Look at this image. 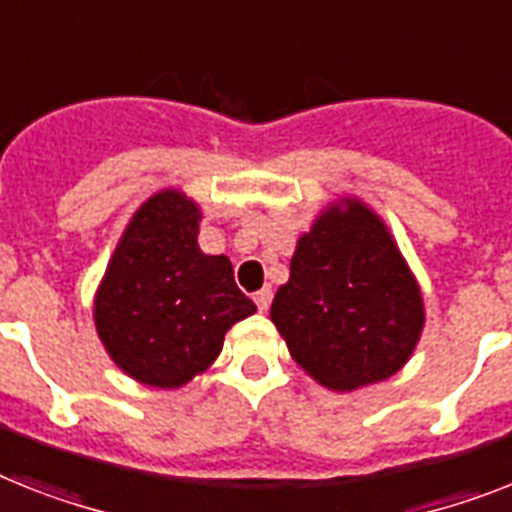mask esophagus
Masks as SVG:
<instances>
[{
	"instance_id": "34e87169",
	"label": "esophagus",
	"mask_w": 512,
	"mask_h": 512,
	"mask_svg": "<svg viewBox=\"0 0 512 512\" xmlns=\"http://www.w3.org/2000/svg\"><path fill=\"white\" fill-rule=\"evenodd\" d=\"M253 301H256L259 311H269V306H272V290L264 287V290H259V293L253 295Z\"/></svg>"
}]
</instances>
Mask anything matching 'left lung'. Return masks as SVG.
Masks as SVG:
<instances>
[{
	"mask_svg": "<svg viewBox=\"0 0 512 512\" xmlns=\"http://www.w3.org/2000/svg\"><path fill=\"white\" fill-rule=\"evenodd\" d=\"M269 316L306 374L350 392L408 363L424 329V298L379 214L342 198L298 238Z\"/></svg>",
	"mask_w": 512,
	"mask_h": 512,
	"instance_id": "1",
	"label": "left lung"
}]
</instances>
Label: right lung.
I'll return each mask as SVG.
<instances>
[{
    "instance_id": "add662e5",
    "label": "right lung",
    "mask_w": 512,
    "mask_h": 512,
    "mask_svg": "<svg viewBox=\"0 0 512 512\" xmlns=\"http://www.w3.org/2000/svg\"><path fill=\"white\" fill-rule=\"evenodd\" d=\"M201 209L183 190L143 201L96 290L94 322L109 358L135 382L175 390L222 353L227 329L256 311L227 256L198 248Z\"/></svg>"
}]
</instances>
